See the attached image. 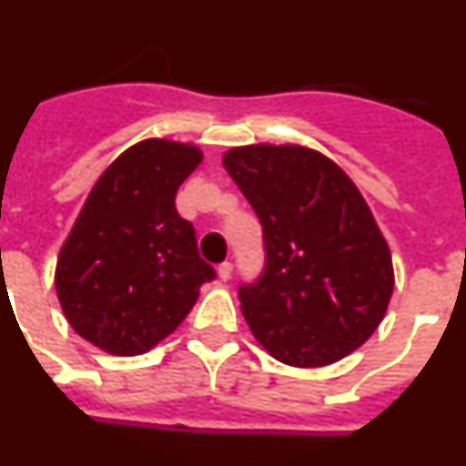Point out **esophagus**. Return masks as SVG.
<instances>
[{
	"instance_id": "esophagus-1",
	"label": "esophagus",
	"mask_w": 466,
	"mask_h": 466,
	"mask_svg": "<svg viewBox=\"0 0 466 466\" xmlns=\"http://www.w3.org/2000/svg\"><path fill=\"white\" fill-rule=\"evenodd\" d=\"M218 277H220V281H229V279H232V263L218 265Z\"/></svg>"
}]
</instances>
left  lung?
<instances>
[{"instance_id": "left-lung-1", "label": "left lung", "mask_w": 466, "mask_h": 466, "mask_svg": "<svg viewBox=\"0 0 466 466\" xmlns=\"http://www.w3.org/2000/svg\"><path fill=\"white\" fill-rule=\"evenodd\" d=\"M222 163L263 225V275L239 289L258 343L291 367L353 353L393 293L389 244L353 179L299 144L237 147Z\"/></svg>"}]
</instances>
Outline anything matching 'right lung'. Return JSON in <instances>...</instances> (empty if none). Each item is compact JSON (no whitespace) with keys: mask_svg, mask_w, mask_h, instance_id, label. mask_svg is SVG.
Returning <instances> with one entry per match:
<instances>
[{"mask_svg":"<svg viewBox=\"0 0 466 466\" xmlns=\"http://www.w3.org/2000/svg\"><path fill=\"white\" fill-rule=\"evenodd\" d=\"M203 160L201 148L144 139L113 160L61 246L56 296L68 324L111 355H142L189 315L215 269L198 258L197 232L175 194Z\"/></svg>","mask_w":466,"mask_h":466,"instance_id":"right-lung-1","label":"right lung"}]
</instances>
